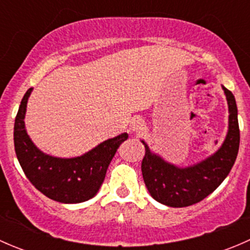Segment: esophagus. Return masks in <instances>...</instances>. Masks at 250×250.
I'll return each mask as SVG.
<instances>
[{"label": "esophagus", "instance_id": "1", "mask_svg": "<svg viewBox=\"0 0 250 250\" xmlns=\"http://www.w3.org/2000/svg\"><path fill=\"white\" fill-rule=\"evenodd\" d=\"M144 128V121L141 118H134L130 123V132L138 133Z\"/></svg>", "mask_w": 250, "mask_h": 250}]
</instances>
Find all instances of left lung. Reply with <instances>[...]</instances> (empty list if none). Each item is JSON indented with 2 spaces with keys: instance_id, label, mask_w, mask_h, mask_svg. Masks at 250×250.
Returning a JSON list of instances; mask_svg holds the SVG:
<instances>
[{
  "instance_id": "left-lung-1",
  "label": "left lung",
  "mask_w": 250,
  "mask_h": 250,
  "mask_svg": "<svg viewBox=\"0 0 250 250\" xmlns=\"http://www.w3.org/2000/svg\"><path fill=\"white\" fill-rule=\"evenodd\" d=\"M229 104V133L216 153L200 165L176 168L151 153L145 145V157L141 163L144 183L157 202L174 208L196 204L210 195L233 167L239 148V125L233 94L223 87Z\"/></svg>"
}]
</instances>
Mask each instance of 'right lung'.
Segmentation results:
<instances>
[{
	"label": "right lung",
	"instance_id": "right-lung-1",
	"mask_svg": "<svg viewBox=\"0 0 250 250\" xmlns=\"http://www.w3.org/2000/svg\"><path fill=\"white\" fill-rule=\"evenodd\" d=\"M31 88L20 103L14 122L16 155L30 183L53 201L81 203L94 197L105 179L107 167L125 133L109 139L85 155L76 158H57L42 153L30 140L24 125L25 111Z\"/></svg>",
	"mask_w": 250,
	"mask_h": 250
}]
</instances>
